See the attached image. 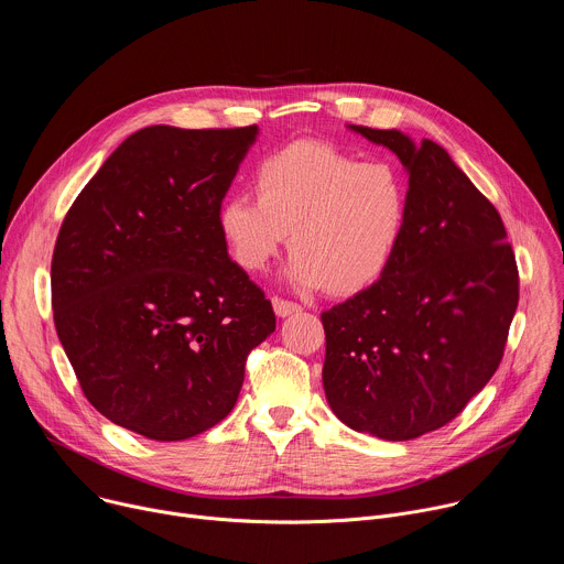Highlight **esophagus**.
I'll return each instance as SVG.
<instances>
[{"label": "esophagus", "instance_id": "1", "mask_svg": "<svg viewBox=\"0 0 564 564\" xmlns=\"http://www.w3.org/2000/svg\"><path fill=\"white\" fill-rule=\"evenodd\" d=\"M272 305H274L276 316H290V314H294V312H301V305H299V303L288 301V299H279V296L272 299Z\"/></svg>", "mask_w": 564, "mask_h": 564}]
</instances>
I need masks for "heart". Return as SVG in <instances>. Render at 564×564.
Instances as JSON below:
<instances>
[{"instance_id": "obj_1", "label": "heart", "mask_w": 564, "mask_h": 564, "mask_svg": "<svg viewBox=\"0 0 564 564\" xmlns=\"http://www.w3.org/2000/svg\"><path fill=\"white\" fill-rule=\"evenodd\" d=\"M254 194L234 192L218 207L234 263L263 272L290 234V283L341 296L386 274L411 212L409 185L397 167L361 163L324 140H296L265 155L254 170Z\"/></svg>"}]
</instances>
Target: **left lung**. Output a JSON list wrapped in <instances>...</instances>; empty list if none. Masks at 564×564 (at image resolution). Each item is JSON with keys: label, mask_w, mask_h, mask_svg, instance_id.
I'll list each match as a JSON object with an SVG mask.
<instances>
[{"label": "left lung", "mask_w": 564, "mask_h": 564, "mask_svg": "<svg viewBox=\"0 0 564 564\" xmlns=\"http://www.w3.org/2000/svg\"><path fill=\"white\" fill-rule=\"evenodd\" d=\"M409 170L411 212L386 274L321 314L324 390L352 431L406 442L455 420L498 370L520 294L491 200L433 140L350 124Z\"/></svg>", "instance_id": "obj_1"}]
</instances>
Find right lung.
Instances as JSON below:
<instances>
[{
  "label": "right lung",
  "mask_w": 564,
  "mask_h": 564,
  "mask_svg": "<svg viewBox=\"0 0 564 564\" xmlns=\"http://www.w3.org/2000/svg\"><path fill=\"white\" fill-rule=\"evenodd\" d=\"M259 127L131 133L79 192L51 261L55 330L91 406L155 442L216 426L276 328L218 207Z\"/></svg>",
  "instance_id": "1"
}]
</instances>
